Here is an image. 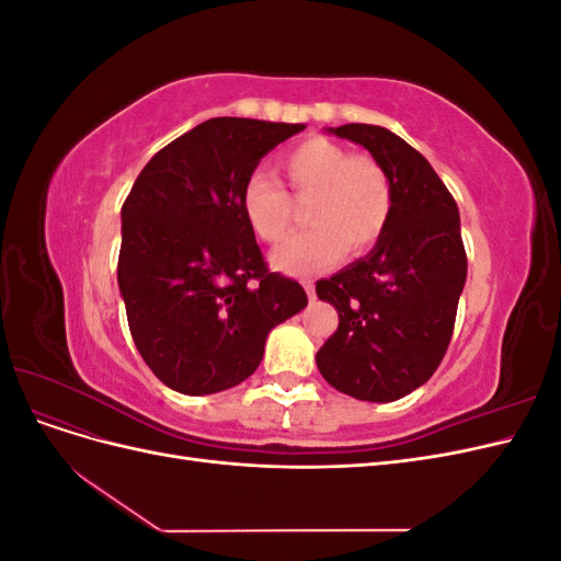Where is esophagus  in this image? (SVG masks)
<instances>
[{
    "mask_svg": "<svg viewBox=\"0 0 561 561\" xmlns=\"http://www.w3.org/2000/svg\"><path fill=\"white\" fill-rule=\"evenodd\" d=\"M304 290H307L309 299H316V285H313V280H304Z\"/></svg>",
    "mask_w": 561,
    "mask_h": 561,
    "instance_id": "34e87169",
    "label": "esophagus"
}]
</instances>
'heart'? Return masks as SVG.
<instances>
[{"label":"heart","instance_id":"obj_1","mask_svg":"<svg viewBox=\"0 0 561 561\" xmlns=\"http://www.w3.org/2000/svg\"><path fill=\"white\" fill-rule=\"evenodd\" d=\"M297 198L311 196L307 231L295 233L274 252L276 268L304 276L375 245L393 213V186L386 168L367 154H353L328 138L304 140L278 159ZM243 215L266 243H278L293 227V198L257 171L243 186Z\"/></svg>","mask_w":561,"mask_h":561}]
</instances>
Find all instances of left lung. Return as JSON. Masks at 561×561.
I'll list each match as a JSON object with an SVG mask.
<instances>
[{
  "label": "left lung",
  "instance_id": "1",
  "mask_svg": "<svg viewBox=\"0 0 561 561\" xmlns=\"http://www.w3.org/2000/svg\"><path fill=\"white\" fill-rule=\"evenodd\" d=\"M330 133L363 145L386 168L393 213L367 257L316 283L318 299L339 313L316 363L342 393L393 402L433 377L451 342L468 274L461 219L433 165L396 133L369 124Z\"/></svg>",
  "mask_w": 561,
  "mask_h": 561
}]
</instances>
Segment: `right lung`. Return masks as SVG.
<instances>
[{"label":"right lung","instance_id":"1","mask_svg":"<svg viewBox=\"0 0 561 561\" xmlns=\"http://www.w3.org/2000/svg\"><path fill=\"white\" fill-rule=\"evenodd\" d=\"M304 124L217 116L157 151L122 208L118 290L149 369L210 396L260 367L268 332L307 307L268 271L243 215L245 180Z\"/></svg>","mask_w":561,"mask_h":561}]
</instances>
